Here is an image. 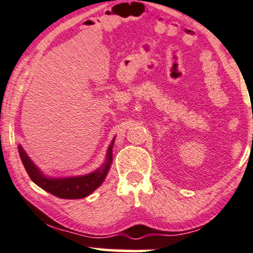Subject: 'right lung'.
<instances>
[{"instance_id": "obj_1", "label": "right lung", "mask_w": 253, "mask_h": 253, "mask_svg": "<svg viewBox=\"0 0 253 253\" xmlns=\"http://www.w3.org/2000/svg\"><path fill=\"white\" fill-rule=\"evenodd\" d=\"M112 147H113V142L108 147L106 162L100 168L91 172V174L85 175V176L68 178L45 177L44 175H42V172L33 164V161L29 159V156L25 154V152L21 146L18 147V149H20V156L22 162H23L25 170H27L29 176L38 187H41L42 189L59 198L75 200V198H83L88 196L92 191H94L99 185L103 183L112 162Z\"/></svg>"}]
</instances>
